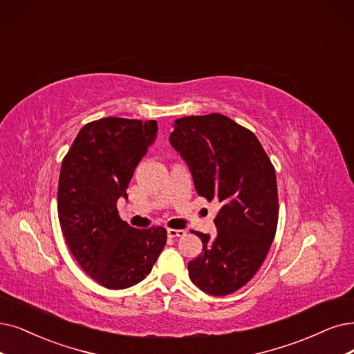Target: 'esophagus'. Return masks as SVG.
Returning <instances> with one entry per match:
<instances>
[{
	"label": "esophagus",
	"mask_w": 354,
	"mask_h": 354,
	"mask_svg": "<svg viewBox=\"0 0 354 354\" xmlns=\"http://www.w3.org/2000/svg\"><path fill=\"white\" fill-rule=\"evenodd\" d=\"M167 235H168V238H178V236H185L186 231L185 230H168Z\"/></svg>",
	"instance_id": "obj_1"
}]
</instances>
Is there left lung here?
<instances>
[{
  "mask_svg": "<svg viewBox=\"0 0 354 354\" xmlns=\"http://www.w3.org/2000/svg\"><path fill=\"white\" fill-rule=\"evenodd\" d=\"M169 142L189 165L197 194L221 203L215 238L192 231L203 250L189 263V277L207 295L234 293L257 273L274 239V167L256 135L219 113L177 119Z\"/></svg>",
  "mask_w": 354,
  "mask_h": 354,
  "instance_id": "left-lung-1",
  "label": "left lung"
}]
</instances>
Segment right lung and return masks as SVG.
Instances as JSON below:
<instances>
[{
    "mask_svg": "<svg viewBox=\"0 0 354 354\" xmlns=\"http://www.w3.org/2000/svg\"><path fill=\"white\" fill-rule=\"evenodd\" d=\"M155 120L104 118L78 132L62 161L58 216L69 251L91 279L126 289L152 270L165 243L162 226L136 230L120 219L133 171L157 138Z\"/></svg>",
    "mask_w": 354,
    "mask_h": 354,
    "instance_id": "1",
    "label": "right lung"
}]
</instances>
